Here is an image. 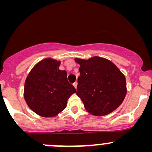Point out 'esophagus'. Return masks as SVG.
Wrapping results in <instances>:
<instances>
[{
    "mask_svg": "<svg viewBox=\"0 0 152 152\" xmlns=\"http://www.w3.org/2000/svg\"><path fill=\"white\" fill-rule=\"evenodd\" d=\"M73 84H74V86L75 87V88H76V87H77V85H78V83H77V81H76V82H74V83H73Z\"/></svg>",
    "mask_w": 152,
    "mask_h": 152,
    "instance_id": "34e87169",
    "label": "esophagus"
}]
</instances>
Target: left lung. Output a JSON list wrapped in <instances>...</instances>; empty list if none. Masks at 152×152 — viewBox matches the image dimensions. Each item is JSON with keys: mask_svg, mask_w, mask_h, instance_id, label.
I'll return each instance as SVG.
<instances>
[{"mask_svg": "<svg viewBox=\"0 0 152 152\" xmlns=\"http://www.w3.org/2000/svg\"><path fill=\"white\" fill-rule=\"evenodd\" d=\"M80 64L76 95L85 109L94 116H105L121 104L126 94V78L107 59L95 56L76 58Z\"/></svg>", "mask_w": 152, "mask_h": 152, "instance_id": "1", "label": "left lung"}]
</instances>
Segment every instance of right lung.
<instances>
[{
    "instance_id": "1",
    "label": "right lung",
    "mask_w": 152,
    "mask_h": 152,
    "mask_svg": "<svg viewBox=\"0 0 152 152\" xmlns=\"http://www.w3.org/2000/svg\"><path fill=\"white\" fill-rule=\"evenodd\" d=\"M61 62L51 58L40 61L28 75L24 98L36 114L53 117L65 109L67 100L76 90L68 81L66 71L59 70Z\"/></svg>"
}]
</instances>
